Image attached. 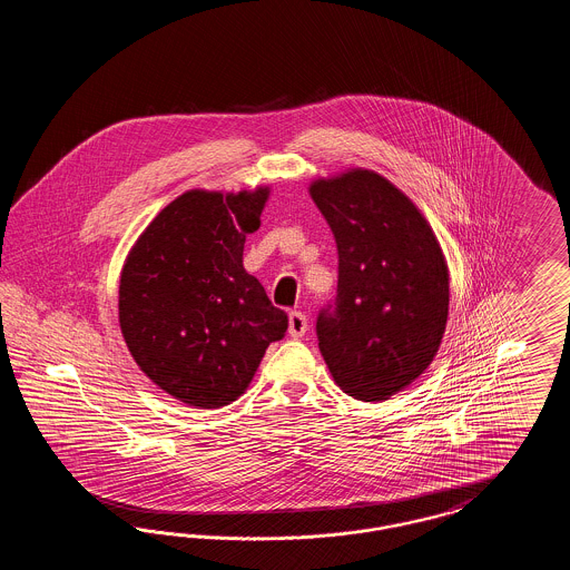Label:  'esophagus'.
<instances>
[{
    "label": "esophagus",
    "mask_w": 570,
    "mask_h": 570,
    "mask_svg": "<svg viewBox=\"0 0 570 570\" xmlns=\"http://www.w3.org/2000/svg\"><path fill=\"white\" fill-rule=\"evenodd\" d=\"M305 331H307V318H305V314L291 312V316H288V333H291V337H295V340L303 337Z\"/></svg>",
    "instance_id": "1"
}]
</instances>
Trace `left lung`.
I'll use <instances>...</instances> for the list:
<instances>
[{
    "instance_id": "1",
    "label": "left lung",
    "mask_w": 570,
    "mask_h": 570,
    "mask_svg": "<svg viewBox=\"0 0 570 570\" xmlns=\"http://www.w3.org/2000/svg\"><path fill=\"white\" fill-rule=\"evenodd\" d=\"M309 194L337 244V295L316 335L342 391L380 402L434 361L449 316V269L432 226L374 170L318 179Z\"/></svg>"
}]
</instances>
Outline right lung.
<instances>
[{"label":"right lung","instance_id":"add662e5","mask_svg":"<svg viewBox=\"0 0 570 570\" xmlns=\"http://www.w3.org/2000/svg\"><path fill=\"white\" fill-rule=\"evenodd\" d=\"M269 188L190 190L166 205L130 249L119 325L136 365L188 406L235 402L288 316L244 269Z\"/></svg>","mask_w":570,"mask_h":570}]
</instances>
